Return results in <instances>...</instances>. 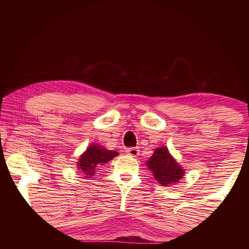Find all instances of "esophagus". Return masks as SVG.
I'll return each instance as SVG.
<instances>
[{"label": "esophagus", "instance_id": "esophagus-1", "mask_svg": "<svg viewBox=\"0 0 249 249\" xmlns=\"http://www.w3.org/2000/svg\"><path fill=\"white\" fill-rule=\"evenodd\" d=\"M141 150L137 148V147H132V148H127L126 149V154L132 156V157H137L138 155H140Z\"/></svg>", "mask_w": 249, "mask_h": 249}]
</instances>
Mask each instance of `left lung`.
Segmentation results:
<instances>
[{
    "label": "left lung",
    "mask_w": 249,
    "mask_h": 249,
    "mask_svg": "<svg viewBox=\"0 0 249 249\" xmlns=\"http://www.w3.org/2000/svg\"><path fill=\"white\" fill-rule=\"evenodd\" d=\"M146 166L153 172L155 179L165 187L179 182L184 175V169L170 155L167 147H158L155 149Z\"/></svg>",
    "instance_id": "obj_1"
}]
</instances>
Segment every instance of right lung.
I'll return each instance as SVG.
<instances>
[{
    "instance_id": "add662e5",
    "label": "right lung",
    "mask_w": 249,
    "mask_h": 249,
    "mask_svg": "<svg viewBox=\"0 0 249 249\" xmlns=\"http://www.w3.org/2000/svg\"><path fill=\"white\" fill-rule=\"evenodd\" d=\"M117 155L119 153L115 150H107L101 145L92 144L80 156L77 167L80 171H82V174L86 175L84 177L91 178V176H94L95 174L96 167L108 162Z\"/></svg>"
}]
</instances>
